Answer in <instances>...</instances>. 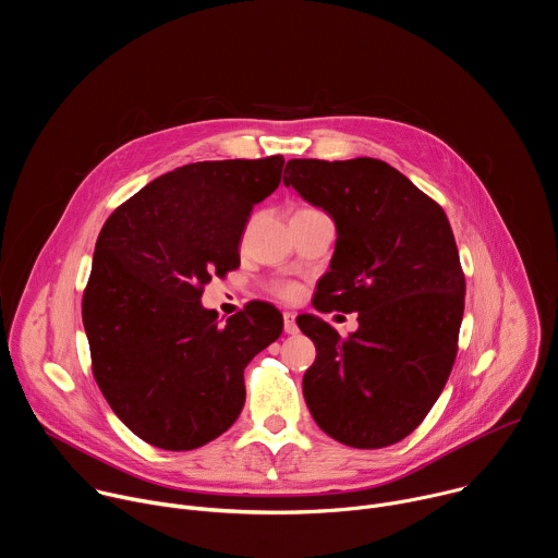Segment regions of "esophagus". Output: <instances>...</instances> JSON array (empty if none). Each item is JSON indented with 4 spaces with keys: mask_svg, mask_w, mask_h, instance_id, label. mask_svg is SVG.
<instances>
[{
    "mask_svg": "<svg viewBox=\"0 0 558 558\" xmlns=\"http://www.w3.org/2000/svg\"><path fill=\"white\" fill-rule=\"evenodd\" d=\"M282 317H284V333H289V336H295V333H298V325H295V313H291V311H284V313H282Z\"/></svg>",
    "mask_w": 558,
    "mask_h": 558,
    "instance_id": "esophagus-1",
    "label": "esophagus"
}]
</instances>
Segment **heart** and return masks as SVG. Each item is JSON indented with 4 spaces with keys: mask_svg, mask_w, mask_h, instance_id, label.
I'll list each match as a JSON object with an SVG mask.
<instances>
[{
    "mask_svg": "<svg viewBox=\"0 0 558 558\" xmlns=\"http://www.w3.org/2000/svg\"><path fill=\"white\" fill-rule=\"evenodd\" d=\"M271 291L278 295V298H284V300H291L298 295V287L291 284V282H278L271 287Z\"/></svg>",
    "mask_w": 558,
    "mask_h": 558,
    "instance_id": "obj_1",
    "label": "heart"
}]
</instances>
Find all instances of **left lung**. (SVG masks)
<instances>
[{
	"mask_svg": "<svg viewBox=\"0 0 558 558\" xmlns=\"http://www.w3.org/2000/svg\"><path fill=\"white\" fill-rule=\"evenodd\" d=\"M284 185L338 227L336 254L313 298L323 313L357 311L342 338L315 315L298 327L315 344L302 390L329 437L384 448L409 437L441 395L457 357L465 278L439 203L377 158H291Z\"/></svg>",
	"mask_w": 558,
	"mask_h": 558,
	"instance_id": "8db88e82",
	"label": "left lung"
}]
</instances>
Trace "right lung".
Listing matches in <instances>:
<instances>
[{
    "mask_svg": "<svg viewBox=\"0 0 558 558\" xmlns=\"http://www.w3.org/2000/svg\"><path fill=\"white\" fill-rule=\"evenodd\" d=\"M280 154L201 161L158 177L106 220L82 315L93 375L143 441L194 450L245 407V366L282 333V313L250 302L218 325L201 295L241 267L256 203L280 185Z\"/></svg>",
    "mask_w": 558,
    "mask_h": 558,
    "instance_id": "add662e5",
    "label": "right lung"
}]
</instances>
